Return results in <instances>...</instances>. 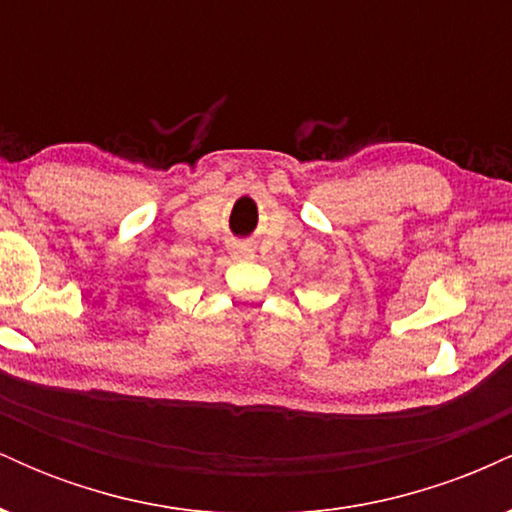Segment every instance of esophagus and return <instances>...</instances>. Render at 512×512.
<instances>
[{"mask_svg":"<svg viewBox=\"0 0 512 512\" xmlns=\"http://www.w3.org/2000/svg\"><path fill=\"white\" fill-rule=\"evenodd\" d=\"M250 255H252L250 245H245V243H233L231 245V257H233V260H248Z\"/></svg>","mask_w":512,"mask_h":512,"instance_id":"1","label":"esophagus"}]
</instances>
